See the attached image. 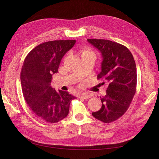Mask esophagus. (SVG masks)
Segmentation results:
<instances>
[{
	"label": "esophagus",
	"instance_id": "esophagus-1",
	"mask_svg": "<svg viewBox=\"0 0 159 159\" xmlns=\"http://www.w3.org/2000/svg\"><path fill=\"white\" fill-rule=\"evenodd\" d=\"M80 98H82V99H89V98H91V96H90L89 95L85 94V93H84V94H83L82 95H81Z\"/></svg>",
	"mask_w": 159,
	"mask_h": 159
}]
</instances>
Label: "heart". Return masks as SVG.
<instances>
[{"mask_svg": "<svg viewBox=\"0 0 159 159\" xmlns=\"http://www.w3.org/2000/svg\"><path fill=\"white\" fill-rule=\"evenodd\" d=\"M94 54V52H93V51L88 48H84L82 50V56L89 55V54Z\"/></svg>", "mask_w": 159, "mask_h": 159, "instance_id": "b5f03b06", "label": "heart"}]
</instances>
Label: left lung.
Returning <instances> with one entry per match:
<instances>
[{"instance_id": "left-lung-1", "label": "left lung", "mask_w": 159, "mask_h": 159, "mask_svg": "<svg viewBox=\"0 0 159 159\" xmlns=\"http://www.w3.org/2000/svg\"><path fill=\"white\" fill-rule=\"evenodd\" d=\"M88 42L101 52L103 57L98 79L109 83L107 94L101 98L102 108L92 115L103 123H111L127 111L135 94V61L127 48L117 42L103 39H88Z\"/></svg>"}]
</instances>
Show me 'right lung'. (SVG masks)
<instances>
[{
    "label": "right lung",
    "instance_id": "1",
    "mask_svg": "<svg viewBox=\"0 0 159 159\" xmlns=\"http://www.w3.org/2000/svg\"><path fill=\"white\" fill-rule=\"evenodd\" d=\"M75 43L74 40L44 42L32 49L24 61L20 81L24 98L38 117L54 123L68 115L74 96L52 88V75L57 73L62 57Z\"/></svg>",
    "mask_w": 159,
    "mask_h": 159
}]
</instances>
